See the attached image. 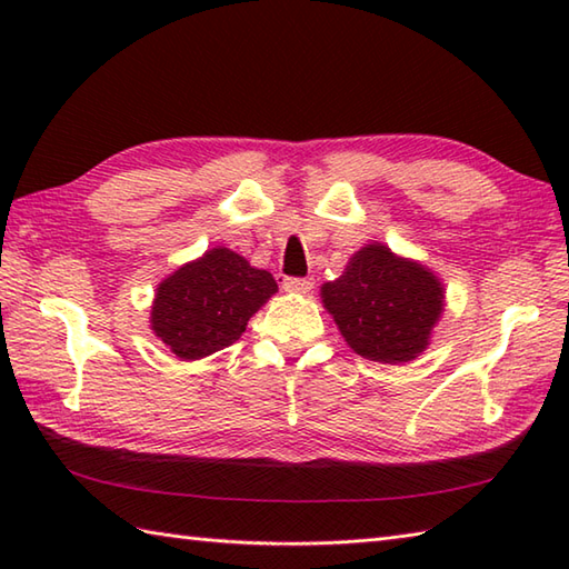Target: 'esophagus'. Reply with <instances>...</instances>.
<instances>
[{"label":"esophagus","mask_w":569,"mask_h":569,"mask_svg":"<svg viewBox=\"0 0 569 569\" xmlns=\"http://www.w3.org/2000/svg\"><path fill=\"white\" fill-rule=\"evenodd\" d=\"M283 291H288V293H310L312 291V278H286Z\"/></svg>","instance_id":"esophagus-1"}]
</instances>
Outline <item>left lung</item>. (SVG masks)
I'll return each instance as SVG.
<instances>
[{"instance_id": "obj_1", "label": "left lung", "mask_w": 569, "mask_h": 569, "mask_svg": "<svg viewBox=\"0 0 569 569\" xmlns=\"http://www.w3.org/2000/svg\"><path fill=\"white\" fill-rule=\"evenodd\" d=\"M322 303L359 357L383 365L416 359L445 308L440 278L371 241L349 259L337 281L320 288Z\"/></svg>"}]
</instances>
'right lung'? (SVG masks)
I'll use <instances>...</instances> for the list:
<instances>
[{
    "mask_svg": "<svg viewBox=\"0 0 569 569\" xmlns=\"http://www.w3.org/2000/svg\"><path fill=\"white\" fill-rule=\"evenodd\" d=\"M278 291L273 276L227 247L204 251L156 288L151 330L180 359H202L237 342L249 318Z\"/></svg>",
    "mask_w": 569,
    "mask_h": 569,
    "instance_id": "right-lung-1",
    "label": "right lung"
}]
</instances>
